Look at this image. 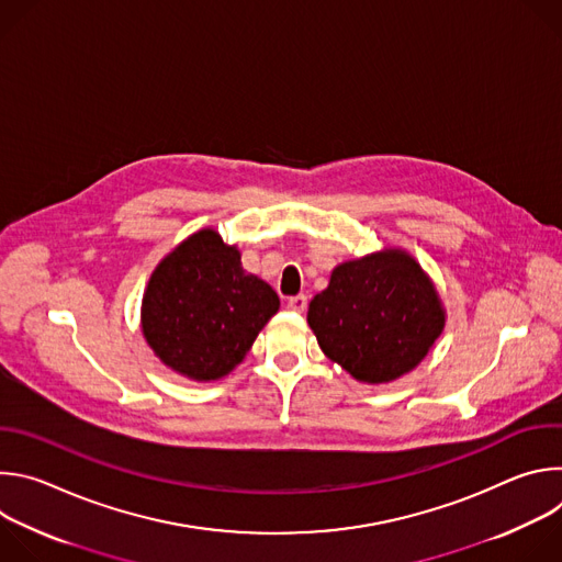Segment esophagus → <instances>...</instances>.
<instances>
[{"label":"esophagus","instance_id":"34e87169","mask_svg":"<svg viewBox=\"0 0 562 562\" xmlns=\"http://www.w3.org/2000/svg\"><path fill=\"white\" fill-rule=\"evenodd\" d=\"M306 304H308V297L304 295V293H297V295H291L289 300H286V308L289 311H297V313H302V311H306Z\"/></svg>","mask_w":562,"mask_h":562}]
</instances>
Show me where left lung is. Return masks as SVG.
Instances as JSON below:
<instances>
[{
  "mask_svg": "<svg viewBox=\"0 0 562 562\" xmlns=\"http://www.w3.org/2000/svg\"><path fill=\"white\" fill-rule=\"evenodd\" d=\"M306 317L319 349L356 380L373 384L412 371L445 327L434 284L403 251L336 267Z\"/></svg>",
  "mask_w": 562,
  "mask_h": 562,
  "instance_id": "left-lung-1",
  "label": "left lung"
}]
</instances>
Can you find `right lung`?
Wrapping results in <instances>:
<instances>
[{
  "mask_svg": "<svg viewBox=\"0 0 562 562\" xmlns=\"http://www.w3.org/2000/svg\"><path fill=\"white\" fill-rule=\"evenodd\" d=\"M278 308V293L239 267L235 247L204 228L150 276L142 331L167 367L206 382L243 362Z\"/></svg>",
  "mask_w": 562,
  "mask_h": 562,
  "instance_id": "1",
  "label": "right lung"
}]
</instances>
